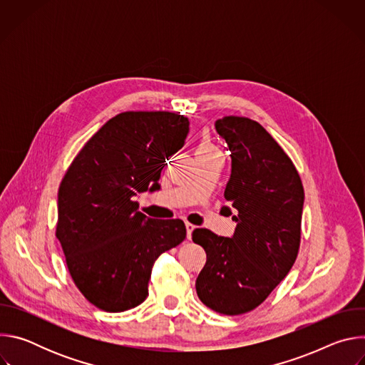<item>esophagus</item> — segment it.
I'll use <instances>...</instances> for the list:
<instances>
[{"instance_id":"esophagus-1","label":"esophagus","mask_w":365,"mask_h":365,"mask_svg":"<svg viewBox=\"0 0 365 365\" xmlns=\"http://www.w3.org/2000/svg\"><path fill=\"white\" fill-rule=\"evenodd\" d=\"M185 225H186V231H187V238L190 240V237H192V231L196 228L193 224H190V222H185Z\"/></svg>"}]
</instances>
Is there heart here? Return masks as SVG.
I'll return each mask as SVG.
<instances>
[{
    "instance_id": "heart-1",
    "label": "heart",
    "mask_w": 365,
    "mask_h": 365,
    "mask_svg": "<svg viewBox=\"0 0 365 365\" xmlns=\"http://www.w3.org/2000/svg\"><path fill=\"white\" fill-rule=\"evenodd\" d=\"M217 147L212 144L210 135H207L206 133H203L202 138H200V143L197 145V150H215Z\"/></svg>"
}]
</instances>
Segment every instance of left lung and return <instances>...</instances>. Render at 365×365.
<instances>
[{
	"label": "left lung",
	"mask_w": 365,
	"mask_h": 365,
	"mask_svg": "<svg viewBox=\"0 0 365 365\" xmlns=\"http://www.w3.org/2000/svg\"><path fill=\"white\" fill-rule=\"evenodd\" d=\"M215 128L231 151L224 196L238 211L237 227L231 238L206 228L192 232L206 252L196 293L205 306L235 317L262 304L294 264L304 192L293 162L262 124L228 115Z\"/></svg>",
	"instance_id": "1"
}]
</instances>
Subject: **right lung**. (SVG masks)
Returning <instances> with one entry per match:
<instances>
[{
	"label": "right lung",
	"mask_w": 365,
	"mask_h": 365,
	"mask_svg": "<svg viewBox=\"0 0 365 365\" xmlns=\"http://www.w3.org/2000/svg\"><path fill=\"white\" fill-rule=\"evenodd\" d=\"M187 131L180 114L121 113L85 143L61 182L56 237L75 286L101 310L143 303L155 258L186 238L182 220H151L134 196L160 187Z\"/></svg>",
	"instance_id": "right-lung-1"
}]
</instances>
